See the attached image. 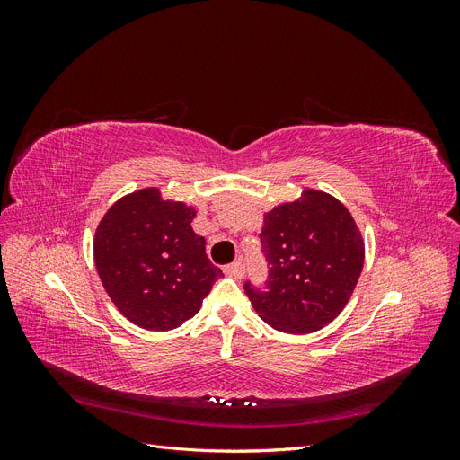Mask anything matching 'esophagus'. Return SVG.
Wrapping results in <instances>:
<instances>
[{
  "instance_id": "obj_1",
  "label": "esophagus",
  "mask_w": 460,
  "mask_h": 460,
  "mask_svg": "<svg viewBox=\"0 0 460 460\" xmlns=\"http://www.w3.org/2000/svg\"><path fill=\"white\" fill-rule=\"evenodd\" d=\"M225 272H226L228 276H232V278H242V276L245 274V267H243L242 261H234V262L226 264Z\"/></svg>"
}]
</instances>
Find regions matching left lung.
Instances as JSON below:
<instances>
[{"mask_svg":"<svg viewBox=\"0 0 460 460\" xmlns=\"http://www.w3.org/2000/svg\"><path fill=\"white\" fill-rule=\"evenodd\" d=\"M259 238L269 276L262 288L247 280L243 289L264 323L286 333H311L332 323L365 262L349 211L328 193L307 190L264 215Z\"/></svg>","mask_w":460,"mask_h":460,"instance_id":"left-lung-1","label":"left lung"}]
</instances>
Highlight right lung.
<instances>
[{
  "label": "right lung",
  "mask_w": 460,
  "mask_h": 460,
  "mask_svg": "<svg viewBox=\"0 0 460 460\" xmlns=\"http://www.w3.org/2000/svg\"><path fill=\"white\" fill-rule=\"evenodd\" d=\"M196 211L163 201L159 190L130 193L95 230L93 257L119 311L146 330H172L196 314L222 270L205 238L191 230Z\"/></svg>",
  "instance_id": "add662e5"
}]
</instances>
